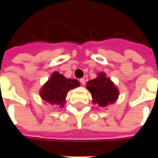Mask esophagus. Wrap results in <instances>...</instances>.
I'll list each match as a JSON object with an SVG mask.
<instances>
[{
	"label": "esophagus",
	"instance_id": "1",
	"mask_svg": "<svg viewBox=\"0 0 158 158\" xmlns=\"http://www.w3.org/2000/svg\"><path fill=\"white\" fill-rule=\"evenodd\" d=\"M79 82H80V84H81L82 85H85V79H79Z\"/></svg>",
	"mask_w": 158,
	"mask_h": 158
}]
</instances>
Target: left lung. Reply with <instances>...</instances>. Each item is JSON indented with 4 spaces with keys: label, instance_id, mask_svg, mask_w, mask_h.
I'll list each match as a JSON object with an SVG mask.
<instances>
[{
    "label": "left lung",
    "instance_id": "8db88e82",
    "mask_svg": "<svg viewBox=\"0 0 158 158\" xmlns=\"http://www.w3.org/2000/svg\"><path fill=\"white\" fill-rule=\"evenodd\" d=\"M86 88L91 93L93 103L104 107L115 102L118 96L117 87L110 79L106 78L104 73H101L96 79L87 83Z\"/></svg>",
    "mask_w": 158,
    "mask_h": 158
}]
</instances>
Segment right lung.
Wrapping results in <instances>:
<instances>
[{"label": "right lung", "instance_id": "add662e5", "mask_svg": "<svg viewBox=\"0 0 158 158\" xmlns=\"http://www.w3.org/2000/svg\"><path fill=\"white\" fill-rule=\"evenodd\" d=\"M79 85L76 79H66L59 73L54 72L52 77L45 83L40 90V96L43 100L55 106H63L65 98L69 89H74Z\"/></svg>", "mask_w": 158, "mask_h": 158}]
</instances>
